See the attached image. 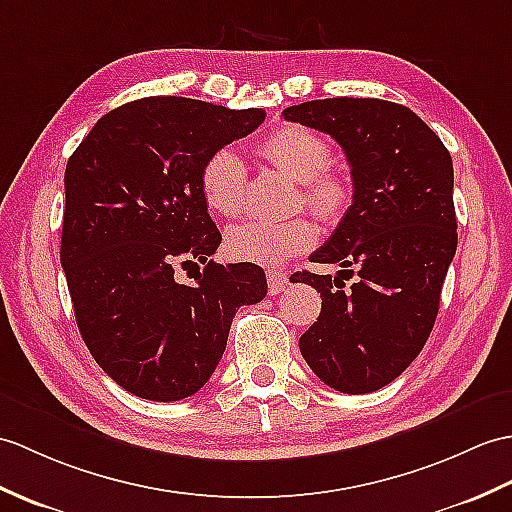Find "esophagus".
I'll list each match as a JSON object with an SVG mask.
<instances>
[{
	"instance_id": "obj_1",
	"label": "esophagus",
	"mask_w": 512,
	"mask_h": 512,
	"mask_svg": "<svg viewBox=\"0 0 512 512\" xmlns=\"http://www.w3.org/2000/svg\"><path fill=\"white\" fill-rule=\"evenodd\" d=\"M266 277H268L270 294H279L285 285H288V272H283V270H268Z\"/></svg>"
}]
</instances>
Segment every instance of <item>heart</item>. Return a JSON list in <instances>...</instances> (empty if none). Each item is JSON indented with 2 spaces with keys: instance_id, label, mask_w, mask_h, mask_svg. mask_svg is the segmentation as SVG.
Wrapping results in <instances>:
<instances>
[{
  "instance_id": "b5f03b06",
  "label": "heart",
  "mask_w": 512,
  "mask_h": 512,
  "mask_svg": "<svg viewBox=\"0 0 512 512\" xmlns=\"http://www.w3.org/2000/svg\"><path fill=\"white\" fill-rule=\"evenodd\" d=\"M264 157L299 181V202L318 218L336 222L351 205V185L342 174L327 170L331 148L310 128L285 124L259 144ZM248 172L240 152L231 146L213 150L200 168V194L211 213L233 218L244 209ZM316 242L314 224L303 218L246 220L224 235V251L233 261L255 266H279L305 253Z\"/></svg>"
}]
</instances>
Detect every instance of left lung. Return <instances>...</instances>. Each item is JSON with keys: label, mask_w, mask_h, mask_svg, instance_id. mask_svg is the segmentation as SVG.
Listing matches in <instances>:
<instances>
[{"label": "left lung", "mask_w": 512, "mask_h": 512, "mask_svg": "<svg viewBox=\"0 0 512 512\" xmlns=\"http://www.w3.org/2000/svg\"><path fill=\"white\" fill-rule=\"evenodd\" d=\"M283 117L334 137L351 165L353 205L312 255L342 270L290 281L323 299L299 340L305 362L329 388L364 395L397 379L430 338L458 246L454 165L417 113L388 100H312ZM344 267L359 275L351 289Z\"/></svg>", "instance_id": "left-lung-1"}]
</instances>
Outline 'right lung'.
<instances>
[{
	"mask_svg": "<svg viewBox=\"0 0 512 512\" xmlns=\"http://www.w3.org/2000/svg\"><path fill=\"white\" fill-rule=\"evenodd\" d=\"M264 120V109L152 95L100 117L67 161L61 264L80 336L141 399L192 397L237 307L266 296L259 266L209 259L222 235L200 194L209 154ZM178 267H196L195 283L178 282Z\"/></svg>",
	"mask_w": 512,
	"mask_h": 512,
	"instance_id": "1",
	"label": "right lung"
}]
</instances>
